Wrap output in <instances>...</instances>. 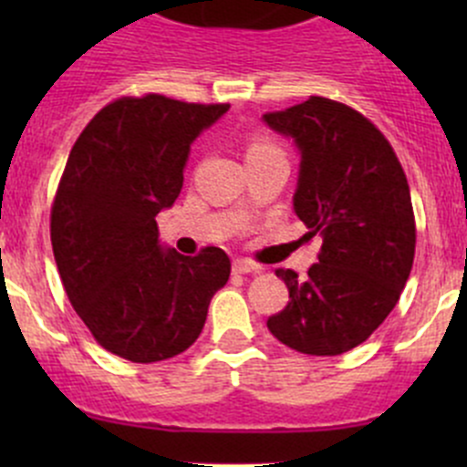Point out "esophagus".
I'll list each match as a JSON object with an SVG mask.
<instances>
[{
    "mask_svg": "<svg viewBox=\"0 0 467 467\" xmlns=\"http://www.w3.org/2000/svg\"><path fill=\"white\" fill-rule=\"evenodd\" d=\"M233 271L239 273V275H246V273H260L262 266H260V264L251 262V260H234L233 262Z\"/></svg>",
    "mask_w": 467,
    "mask_h": 467,
    "instance_id": "34e87169",
    "label": "esophagus"
}]
</instances>
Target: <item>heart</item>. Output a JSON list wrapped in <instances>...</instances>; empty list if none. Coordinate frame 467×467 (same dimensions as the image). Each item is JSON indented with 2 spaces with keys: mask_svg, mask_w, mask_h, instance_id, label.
I'll return each instance as SVG.
<instances>
[{
  "mask_svg": "<svg viewBox=\"0 0 467 467\" xmlns=\"http://www.w3.org/2000/svg\"><path fill=\"white\" fill-rule=\"evenodd\" d=\"M277 146L273 142H268V140H255V142H251L246 150V158L248 155H257V153H266V150H275Z\"/></svg>",
  "mask_w": 467,
  "mask_h": 467,
  "instance_id": "heart-1",
  "label": "heart"
}]
</instances>
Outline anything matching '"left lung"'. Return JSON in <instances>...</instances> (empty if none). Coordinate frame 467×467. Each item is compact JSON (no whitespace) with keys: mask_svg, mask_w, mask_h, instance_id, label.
I'll return each mask as SVG.
<instances>
[{"mask_svg":"<svg viewBox=\"0 0 467 467\" xmlns=\"http://www.w3.org/2000/svg\"><path fill=\"white\" fill-rule=\"evenodd\" d=\"M300 150L294 210L318 262L298 277L277 268L289 303L268 329L291 350L334 357L364 343L393 312L416 255V216L393 146L361 112L325 97L266 112Z\"/></svg>","mask_w":467,"mask_h":467,"instance_id":"8db88e82","label":"left lung"}]
</instances>
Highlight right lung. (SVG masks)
I'll list each match as a JSON object with an SVG mask.
<instances>
[{"instance_id": "add662e5", "label": "right lung", "mask_w": 467, "mask_h": 467, "mask_svg": "<svg viewBox=\"0 0 467 467\" xmlns=\"http://www.w3.org/2000/svg\"><path fill=\"white\" fill-rule=\"evenodd\" d=\"M230 103L164 94L121 97L69 150L51 205V246L65 294L101 348L135 364L185 352L230 277L221 248L162 251L155 216L182 190L190 146Z\"/></svg>"}]
</instances>
